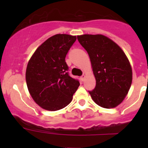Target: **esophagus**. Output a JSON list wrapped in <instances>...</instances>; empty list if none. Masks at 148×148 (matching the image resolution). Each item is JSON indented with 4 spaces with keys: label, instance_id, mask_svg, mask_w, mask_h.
I'll return each instance as SVG.
<instances>
[{
    "label": "esophagus",
    "instance_id": "esophagus-1",
    "mask_svg": "<svg viewBox=\"0 0 148 148\" xmlns=\"http://www.w3.org/2000/svg\"><path fill=\"white\" fill-rule=\"evenodd\" d=\"M84 79H85V75L84 74H83V75L81 77V80L83 82L84 80Z\"/></svg>",
    "mask_w": 148,
    "mask_h": 148
}]
</instances>
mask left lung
<instances>
[{
  "instance_id": "obj_1",
  "label": "left lung",
  "mask_w": 148,
  "mask_h": 148,
  "mask_svg": "<svg viewBox=\"0 0 148 148\" xmlns=\"http://www.w3.org/2000/svg\"><path fill=\"white\" fill-rule=\"evenodd\" d=\"M79 42L90 58L96 86L89 91L94 102L104 108H114L127 95L132 80L129 60L122 49L107 36L84 35Z\"/></svg>"
}]
</instances>
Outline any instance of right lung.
<instances>
[{"instance_id": "obj_1", "label": "right lung", "mask_w": 148, "mask_h": 148, "mask_svg": "<svg viewBox=\"0 0 148 148\" xmlns=\"http://www.w3.org/2000/svg\"><path fill=\"white\" fill-rule=\"evenodd\" d=\"M76 36L56 34L36 50L28 62L26 80L29 93L37 104L49 111L68 105L79 86L69 74L65 58Z\"/></svg>"}]
</instances>
